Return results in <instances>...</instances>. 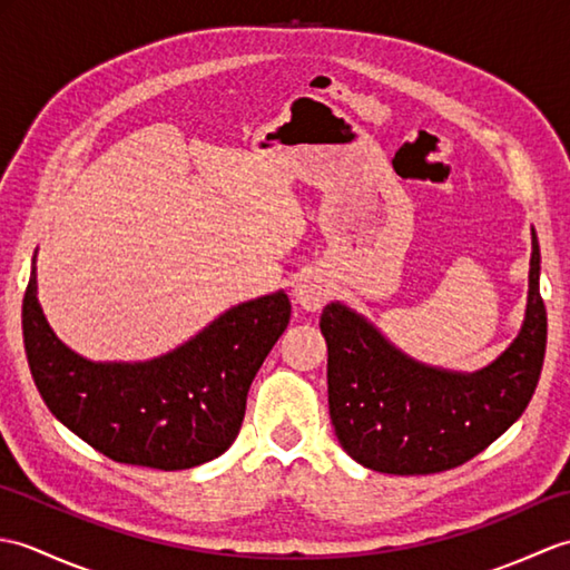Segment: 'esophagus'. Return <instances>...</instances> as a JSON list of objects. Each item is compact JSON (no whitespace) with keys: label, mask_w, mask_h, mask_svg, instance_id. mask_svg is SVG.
Here are the masks:
<instances>
[{"label":"esophagus","mask_w":570,"mask_h":570,"mask_svg":"<svg viewBox=\"0 0 570 570\" xmlns=\"http://www.w3.org/2000/svg\"><path fill=\"white\" fill-rule=\"evenodd\" d=\"M328 296H331L328 282H325V278H323L321 274L306 272V274H301V276L296 278V284H294V298H296V304H298L301 308L318 311V308L325 304V298H328Z\"/></svg>","instance_id":"esophagus-1"}]
</instances>
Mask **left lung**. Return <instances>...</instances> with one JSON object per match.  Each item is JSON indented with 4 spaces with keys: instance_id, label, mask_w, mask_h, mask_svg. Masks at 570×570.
I'll list each match as a JSON object with an SVG mask.
<instances>
[{
    "instance_id": "left-lung-1",
    "label": "left lung",
    "mask_w": 570,
    "mask_h": 570,
    "mask_svg": "<svg viewBox=\"0 0 570 570\" xmlns=\"http://www.w3.org/2000/svg\"><path fill=\"white\" fill-rule=\"evenodd\" d=\"M539 262L531 229L522 331L492 365L470 374L411 360L341 301L323 308L331 421L350 458L390 475H429L475 458L524 414L547 353Z\"/></svg>"
}]
</instances>
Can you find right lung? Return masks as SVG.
<instances>
[{
	"label": "right lung",
	"instance_id": "right-lung-1",
	"mask_svg": "<svg viewBox=\"0 0 570 570\" xmlns=\"http://www.w3.org/2000/svg\"><path fill=\"white\" fill-rule=\"evenodd\" d=\"M288 318V296L276 292L225 311L161 357L92 362L48 325L36 298V257L21 304L31 377L51 414L117 463L156 470L196 468L233 445L249 384Z\"/></svg>",
	"mask_w": 570,
	"mask_h": 570
}]
</instances>
